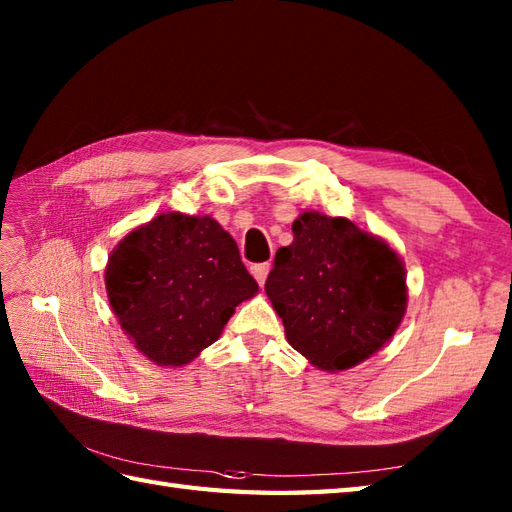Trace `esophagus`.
<instances>
[{
  "label": "esophagus",
  "mask_w": 512,
  "mask_h": 512,
  "mask_svg": "<svg viewBox=\"0 0 512 512\" xmlns=\"http://www.w3.org/2000/svg\"><path fill=\"white\" fill-rule=\"evenodd\" d=\"M250 273H253V277L259 281V286H264L266 277L270 273V264H255L253 268H250Z\"/></svg>",
  "instance_id": "1"
}]
</instances>
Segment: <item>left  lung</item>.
Here are the masks:
<instances>
[{
	"mask_svg": "<svg viewBox=\"0 0 512 512\" xmlns=\"http://www.w3.org/2000/svg\"><path fill=\"white\" fill-rule=\"evenodd\" d=\"M266 279L286 339L323 372L376 354L407 312V270L383 237L347 217L303 211Z\"/></svg>",
	"mask_w": 512,
	"mask_h": 512,
	"instance_id": "obj_1",
	"label": "left lung"
}]
</instances>
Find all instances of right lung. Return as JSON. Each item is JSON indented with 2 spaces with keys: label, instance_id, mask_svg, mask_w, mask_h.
I'll list each match as a JSON object with an SVG mask.
<instances>
[{
  "label": "right lung",
  "instance_id": "1",
  "mask_svg": "<svg viewBox=\"0 0 512 512\" xmlns=\"http://www.w3.org/2000/svg\"><path fill=\"white\" fill-rule=\"evenodd\" d=\"M105 290L136 350L160 367H182L220 339L259 286L220 222L169 211L114 246Z\"/></svg>",
  "mask_w": 512,
  "mask_h": 512
}]
</instances>
